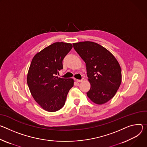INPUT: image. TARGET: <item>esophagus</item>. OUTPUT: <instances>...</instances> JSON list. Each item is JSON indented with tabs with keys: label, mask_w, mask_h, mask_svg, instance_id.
<instances>
[{
	"label": "esophagus",
	"mask_w": 147,
	"mask_h": 147,
	"mask_svg": "<svg viewBox=\"0 0 147 147\" xmlns=\"http://www.w3.org/2000/svg\"><path fill=\"white\" fill-rule=\"evenodd\" d=\"M84 80V78H82V79H76V81L78 82H82Z\"/></svg>",
	"instance_id": "esophagus-1"
}]
</instances>
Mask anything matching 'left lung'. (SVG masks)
Returning a JSON list of instances; mask_svg holds the SVG:
<instances>
[{"instance_id": "8db88e82", "label": "left lung", "mask_w": 147, "mask_h": 147, "mask_svg": "<svg viewBox=\"0 0 147 147\" xmlns=\"http://www.w3.org/2000/svg\"><path fill=\"white\" fill-rule=\"evenodd\" d=\"M86 63L90 89L86 93L94 103L102 105L112 99L121 82V69L114 55L105 47L91 41L73 44Z\"/></svg>"}]
</instances>
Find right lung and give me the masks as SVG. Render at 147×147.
Returning a JSON list of instances; mask_svg holds the SVG:
<instances>
[{
	"label": "right lung",
	"instance_id": "1",
	"mask_svg": "<svg viewBox=\"0 0 147 147\" xmlns=\"http://www.w3.org/2000/svg\"><path fill=\"white\" fill-rule=\"evenodd\" d=\"M72 48L70 43L55 42L38 53L32 59L27 82L34 100L47 111L60 110L74 86L73 79L57 76L59 71L63 69V58Z\"/></svg>",
	"mask_w": 147,
	"mask_h": 147
}]
</instances>
